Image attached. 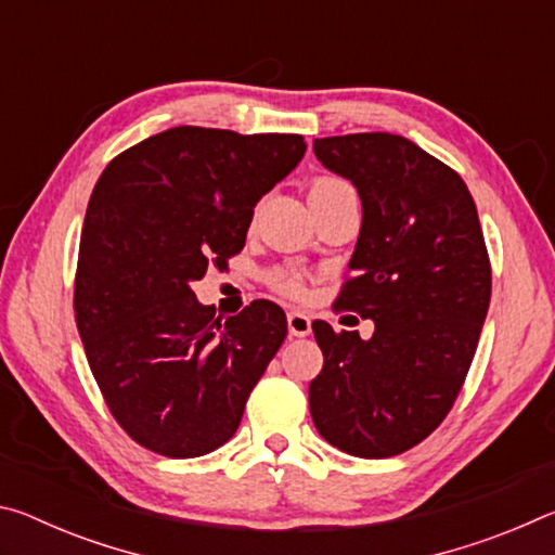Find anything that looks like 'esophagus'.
Instances as JSON below:
<instances>
[{
    "instance_id": "obj_1",
    "label": "esophagus",
    "mask_w": 555,
    "mask_h": 555,
    "mask_svg": "<svg viewBox=\"0 0 555 555\" xmlns=\"http://www.w3.org/2000/svg\"><path fill=\"white\" fill-rule=\"evenodd\" d=\"M286 321H288L291 337H306L308 333H311V315H306L300 311H291Z\"/></svg>"
}]
</instances>
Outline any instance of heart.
Segmentation results:
<instances>
[{"mask_svg":"<svg viewBox=\"0 0 555 555\" xmlns=\"http://www.w3.org/2000/svg\"><path fill=\"white\" fill-rule=\"evenodd\" d=\"M347 183L340 181V178H333V176H318L313 178L311 188H308V198H313V195H321L325 191H335V188H345ZM271 286H274L279 294H284L288 298H300L304 296V281L296 274L294 269H279L274 276H271Z\"/></svg>","mask_w":555,"mask_h":555,"instance_id":"obj_1","label":"heart"}]
</instances>
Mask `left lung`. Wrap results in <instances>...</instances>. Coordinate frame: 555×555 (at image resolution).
<instances>
[{
	"label": "left lung",
	"mask_w": 555,
	"mask_h": 555,
	"mask_svg": "<svg viewBox=\"0 0 555 555\" xmlns=\"http://www.w3.org/2000/svg\"><path fill=\"white\" fill-rule=\"evenodd\" d=\"M313 152L360 193L337 306L372 318L374 335L313 323L323 370L311 416L343 453L391 457L434 434L463 389L490 308V255L463 178L409 139L364 131L315 139Z\"/></svg>",
	"instance_id": "1"
}]
</instances>
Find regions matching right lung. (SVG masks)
Wrapping results in <instances>:
<instances>
[{
	"label": "right lung",
	"mask_w": 555,
	"mask_h": 555,
	"mask_svg": "<svg viewBox=\"0 0 555 555\" xmlns=\"http://www.w3.org/2000/svg\"><path fill=\"white\" fill-rule=\"evenodd\" d=\"M304 154L300 134L173 127L98 178L75 323L109 413L152 453L198 457L228 443L286 340V313L271 300L222 321L191 284L242 251L255 205Z\"/></svg>",
	"instance_id": "add662e5"
}]
</instances>
